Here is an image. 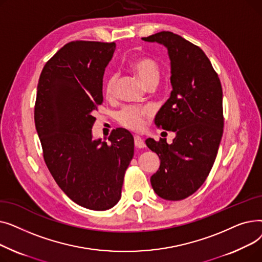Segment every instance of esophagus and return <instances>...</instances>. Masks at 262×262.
<instances>
[{
    "label": "esophagus",
    "instance_id": "obj_1",
    "mask_svg": "<svg viewBox=\"0 0 262 262\" xmlns=\"http://www.w3.org/2000/svg\"><path fill=\"white\" fill-rule=\"evenodd\" d=\"M135 146L138 148L145 147V142L140 136H135Z\"/></svg>",
    "mask_w": 262,
    "mask_h": 262
}]
</instances>
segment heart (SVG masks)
Instances as JSON below:
<instances>
[{
    "instance_id": "1",
    "label": "heart",
    "mask_w": 262,
    "mask_h": 262,
    "mask_svg": "<svg viewBox=\"0 0 262 262\" xmlns=\"http://www.w3.org/2000/svg\"><path fill=\"white\" fill-rule=\"evenodd\" d=\"M129 67L147 86L157 82L160 76V69L157 61L148 56H139L130 61ZM116 90V76H109L104 86L106 99H113ZM152 115V110L146 106H126L117 116L120 125L132 130H140L145 125V120Z\"/></svg>"
}]
</instances>
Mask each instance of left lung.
I'll use <instances>...</instances> for the list:
<instances>
[{"instance_id": "left-lung-1", "label": "left lung", "mask_w": 262, "mask_h": 262, "mask_svg": "<svg viewBox=\"0 0 262 262\" xmlns=\"http://www.w3.org/2000/svg\"><path fill=\"white\" fill-rule=\"evenodd\" d=\"M142 39L168 49L173 90L155 124L176 134L172 144L145 140L160 159L150 184L161 199L181 201L204 184L214 163L224 126L221 81L206 54L182 36L163 31Z\"/></svg>"}]
</instances>
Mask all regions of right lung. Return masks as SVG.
<instances>
[{
	"instance_id": "add662e5",
	"label": "right lung",
	"mask_w": 262,
	"mask_h": 262,
	"mask_svg": "<svg viewBox=\"0 0 262 262\" xmlns=\"http://www.w3.org/2000/svg\"><path fill=\"white\" fill-rule=\"evenodd\" d=\"M115 50V42L71 41L46 63L37 87L34 118L47 167L69 198L91 210L119 202L134 156L126 129H114L110 143L92 139L104 71Z\"/></svg>"
}]
</instances>
